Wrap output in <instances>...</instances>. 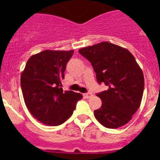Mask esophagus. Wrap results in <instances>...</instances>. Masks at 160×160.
Returning <instances> with one entry per match:
<instances>
[{
	"label": "esophagus",
	"mask_w": 160,
	"mask_h": 160,
	"mask_svg": "<svg viewBox=\"0 0 160 160\" xmlns=\"http://www.w3.org/2000/svg\"><path fill=\"white\" fill-rule=\"evenodd\" d=\"M83 96H84L86 98H90L92 97L93 95H92V94H91V93H87V94H83Z\"/></svg>",
	"instance_id": "esophagus-1"
}]
</instances>
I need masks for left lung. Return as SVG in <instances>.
<instances>
[{"label":"left lung","instance_id":"8db88e82","mask_svg":"<svg viewBox=\"0 0 160 160\" xmlns=\"http://www.w3.org/2000/svg\"><path fill=\"white\" fill-rule=\"evenodd\" d=\"M80 54L90 62L98 82L108 89L96 95L102 106L94 111L96 119L107 128H118L128 123L140 107L144 77L135 57L128 49L103 42L82 48Z\"/></svg>","mask_w":160,"mask_h":160}]
</instances>
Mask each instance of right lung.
Returning <instances> with one entry per match:
<instances>
[{"mask_svg":"<svg viewBox=\"0 0 160 160\" xmlns=\"http://www.w3.org/2000/svg\"><path fill=\"white\" fill-rule=\"evenodd\" d=\"M73 50H44L32 55L21 75V86L26 107L38 121L58 126L70 118L82 95L63 91L66 64Z\"/></svg>","mask_w":160,"mask_h":160,"instance_id":"obj_1","label":"right lung"}]
</instances>
